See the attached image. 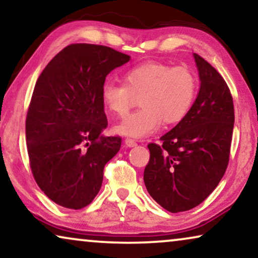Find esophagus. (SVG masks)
<instances>
[{
	"mask_svg": "<svg viewBox=\"0 0 258 258\" xmlns=\"http://www.w3.org/2000/svg\"><path fill=\"white\" fill-rule=\"evenodd\" d=\"M124 143H125V146L126 147H129V148H132V147H135L136 146V141L135 140H133V139H125L124 140Z\"/></svg>",
	"mask_w": 258,
	"mask_h": 258,
	"instance_id": "obj_1",
	"label": "esophagus"
}]
</instances>
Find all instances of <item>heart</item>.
<instances>
[{
    "instance_id": "heart-1",
    "label": "heart",
    "mask_w": 258,
    "mask_h": 258,
    "mask_svg": "<svg viewBox=\"0 0 258 258\" xmlns=\"http://www.w3.org/2000/svg\"><path fill=\"white\" fill-rule=\"evenodd\" d=\"M196 75L188 67L146 62L123 74V83L105 82L101 101L105 110L123 117L140 97L139 111L115 125L119 135L141 139L160 128L162 122L175 124L191 110L197 95Z\"/></svg>"
}]
</instances>
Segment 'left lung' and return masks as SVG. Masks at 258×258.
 <instances>
[{
  "label": "left lung",
  "instance_id": "obj_1",
  "mask_svg": "<svg viewBox=\"0 0 258 258\" xmlns=\"http://www.w3.org/2000/svg\"><path fill=\"white\" fill-rule=\"evenodd\" d=\"M201 87L191 110L161 137L149 143L150 160L144 184L165 210L181 213L203 202L223 177L234 130V102L223 77L194 54Z\"/></svg>",
  "mask_w": 258,
  "mask_h": 258
}]
</instances>
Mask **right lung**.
I'll return each mask as SVG.
<instances>
[{"mask_svg": "<svg viewBox=\"0 0 258 258\" xmlns=\"http://www.w3.org/2000/svg\"><path fill=\"white\" fill-rule=\"evenodd\" d=\"M129 59L105 45L70 44L35 84L26 119L29 163L37 185L58 206L82 209L100 191L104 165L122 141L101 134L108 125L101 89Z\"/></svg>", "mask_w": 258, "mask_h": 258, "instance_id": "right-lung-1", "label": "right lung"}]
</instances>
